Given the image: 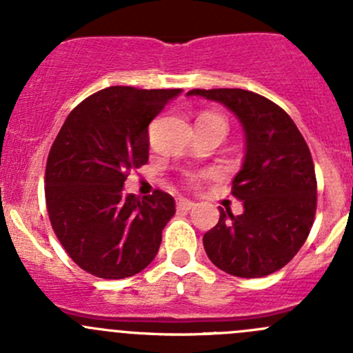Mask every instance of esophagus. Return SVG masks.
I'll return each mask as SVG.
<instances>
[{"mask_svg": "<svg viewBox=\"0 0 353 353\" xmlns=\"http://www.w3.org/2000/svg\"><path fill=\"white\" fill-rule=\"evenodd\" d=\"M193 206H194V201H191V199H186V198L177 199V208L179 210H191Z\"/></svg>", "mask_w": 353, "mask_h": 353, "instance_id": "esophagus-1", "label": "esophagus"}]
</instances>
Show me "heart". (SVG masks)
<instances>
[{
	"mask_svg": "<svg viewBox=\"0 0 353 353\" xmlns=\"http://www.w3.org/2000/svg\"><path fill=\"white\" fill-rule=\"evenodd\" d=\"M208 116H210V114H208Z\"/></svg>",
	"mask_w": 353,
	"mask_h": 353,
	"instance_id": "1",
	"label": "heart"
}]
</instances>
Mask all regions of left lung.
<instances>
[{
	"mask_svg": "<svg viewBox=\"0 0 353 353\" xmlns=\"http://www.w3.org/2000/svg\"><path fill=\"white\" fill-rule=\"evenodd\" d=\"M188 95L232 110L245 137L243 167L232 181L244 212L234 216L220 206L219 223L203 236L206 254L241 279L275 273L297 254L314 222L318 186L307 143L285 110L254 92L194 88Z\"/></svg>",
	"mask_w": 353,
	"mask_h": 353,
	"instance_id": "8db88e82",
	"label": "left lung"
}]
</instances>
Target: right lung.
<instances>
[{"instance_id": "1", "label": "right lung", "mask_w": 353, "mask_h": 353, "mask_svg": "<svg viewBox=\"0 0 353 353\" xmlns=\"http://www.w3.org/2000/svg\"><path fill=\"white\" fill-rule=\"evenodd\" d=\"M181 94L109 87L85 99L59 130L46 165L49 220L70 258L105 280L133 276L159 252L176 213L170 194H124L131 169L148 162V124Z\"/></svg>"}]
</instances>
